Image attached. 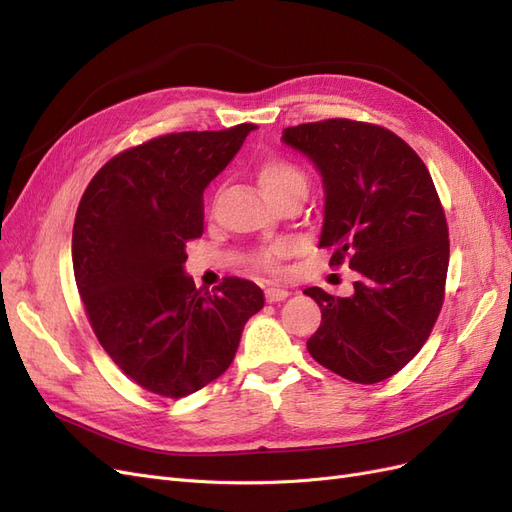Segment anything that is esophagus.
<instances>
[{"label": "esophagus", "mask_w": 512, "mask_h": 512, "mask_svg": "<svg viewBox=\"0 0 512 512\" xmlns=\"http://www.w3.org/2000/svg\"><path fill=\"white\" fill-rule=\"evenodd\" d=\"M288 290L286 288H277V286H269L267 290H265V297H267V301L269 303H277V301H284V299H288Z\"/></svg>", "instance_id": "obj_1"}]
</instances>
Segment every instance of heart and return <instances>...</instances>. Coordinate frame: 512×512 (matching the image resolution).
Here are the masks:
<instances>
[{"label": "heart", "instance_id": "1", "mask_svg": "<svg viewBox=\"0 0 512 512\" xmlns=\"http://www.w3.org/2000/svg\"><path fill=\"white\" fill-rule=\"evenodd\" d=\"M256 177L260 188L273 200V203H280V200L288 196H303L307 194V175L305 170L294 164L288 158L282 156H269L262 158L256 164ZM284 254V245H269L262 247V250L252 254V260L260 269L275 271L277 262H280Z\"/></svg>", "mask_w": 512, "mask_h": 512}]
</instances>
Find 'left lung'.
Masks as SVG:
<instances>
[{"label": "left lung", "mask_w": 512, "mask_h": 512, "mask_svg": "<svg viewBox=\"0 0 512 512\" xmlns=\"http://www.w3.org/2000/svg\"><path fill=\"white\" fill-rule=\"evenodd\" d=\"M282 141L322 175L331 267L356 271L350 297L303 290L322 312L307 350L346 380L382 382L423 348L444 303L448 226L436 185L416 151L376 123H301Z\"/></svg>", "instance_id": "1"}]
</instances>
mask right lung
<instances>
[{
    "label": "right lung",
    "instance_id": "add662e5",
    "mask_svg": "<svg viewBox=\"0 0 512 512\" xmlns=\"http://www.w3.org/2000/svg\"><path fill=\"white\" fill-rule=\"evenodd\" d=\"M254 123L173 132L117 153L76 209V288L100 346L145 391L179 399L230 367L265 294L241 277L215 290L183 273L185 243L203 235V192Z\"/></svg>",
    "mask_w": 512,
    "mask_h": 512
}]
</instances>
